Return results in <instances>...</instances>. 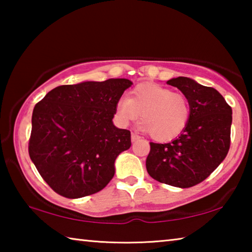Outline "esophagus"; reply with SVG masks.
<instances>
[{
	"label": "esophagus",
	"instance_id": "34e87169",
	"mask_svg": "<svg viewBox=\"0 0 252 252\" xmlns=\"http://www.w3.org/2000/svg\"><path fill=\"white\" fill-rule=\"evenodd\" d=\"M139 139H140V135H138L136 133H132V134H131V140H132V142L138 141Z\"/></svg>",
	"mask_w": 252,
	"mask_h": 252
}]
</instances>
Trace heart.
Segmentation results:
<instances>
[{"instance_id": "1", "label": "heart", "mask_w": 252, "mask_h": 252, "mask_svg": "<svg viewBox=\"0 0 252 252\" xmlns=\"http://www.w3.org/2000/svg\"><path fill=\"white\" fill-rule=\"evenodd\" d=\"M188 97L158 84H139L117 104V118L122 126L140 116L141 129L157 141H170L180 135L190 120Z\"/></svg>"}]
</instances>
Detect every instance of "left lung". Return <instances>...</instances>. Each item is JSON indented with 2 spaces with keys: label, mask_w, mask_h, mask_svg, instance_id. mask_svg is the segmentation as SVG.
<instances>
[{
  "label": "left lung",
  "mask_w": 252,
  "mask_h": 252,
  "mask_svg": "<svg viewBox=\"0 0 252 252\" xmlns=\"http://www.w3.org/2000/svg\"><path fill=\"white\" fill-rule=\"evenodd\" d=\"M167 83L188 97L190 120L170 143L150 142L147 171L165 185L190 188L207 179L227 157L232 110L216 89L192 79L178 76Z\"/></svg>",
  "instance_id": "1"
}]
</instances>
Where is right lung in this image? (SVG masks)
Here are the masks:
<instances>
[{"label":"right lung","instance_id":"1","mask_svg":"<svg viewBox=\"0 0 252 252\" xmlns=\"http://www.w3.org/2000/svg\"><path fill=\"white\" fill-rule=\"evenodd\" d=\"M131 85L127 79L60 85L34 106L29 155L55 192L82 198L113 178L114 162L131 147V133L112 119Z\"/></svg>","mask_w":252,"mask_h":252}]
</instances>
